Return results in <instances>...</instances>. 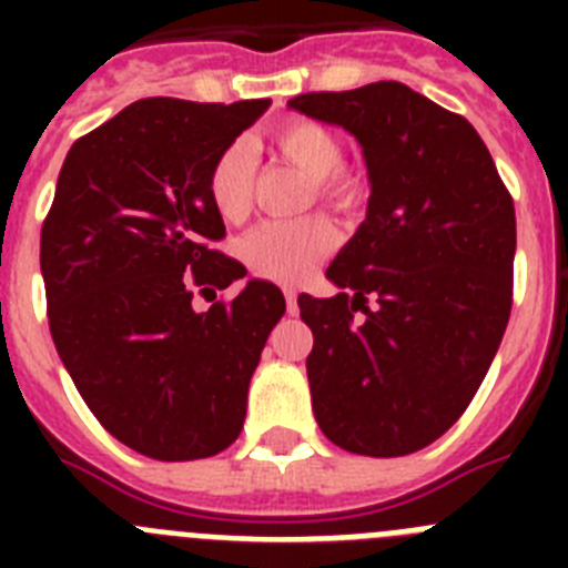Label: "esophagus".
Here are the masks:
<instances>
[{
	"label": "esophagus",
	"instance_id": "34e87169",
	"mask_svg": "<svg viewBox=\"0 0 568 568\" xmlns=\"http://www.w3.org/2000/svg\"><path fill=\"white\" fill-rule=\"evenodd\" d=\"M284 301H287V313L290 315L298 313V293H295V290H284Z\"/></svg>",
	"mask_w": 568,
	"mask_h": 568
}]
</instances>
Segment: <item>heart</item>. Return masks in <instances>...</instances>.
Masks as SVG:
<instances>
[{
	"instance_id": "heart-1",
	"label": "heart",
	"mask_w": 568,
	"mask_h": 568,
	"mask_svg": "<svg viewBox=\"0 0 568 568\" xmlns=\"http://www.w3.org/2000/svg\"><path fill=\"white\" fill-rule=\"evenodd\" d=\"M270 142L287 162L313 179L318 202L335 210H353L364 199V179L349 168H341L338 135L327 124L313 119H287L270 130ZM255 150L247 139H235L215 155L207 170V199L224 222L247 219L253 204ZM335 247L333 224L307 215L293 222H264L250 230L239 244V253L261 278L295 284Z\"/></svg>"
}]
</instances>
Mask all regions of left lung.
I'll return each instance as SVG.
<instances>
[{
    "mask_svg": "<svg viewBox=\"0 0 568 568\" xmlns=\"http://www.w3.org/2000/svg\"><path fill=\"white\" fill-rule=\"evenodd\" d=\"M290 108L349 130L373 187L327 270L341 293L298 295L315 420L346 453H418L464 415L498 353L515 204L478 130L406 84L304 93Z\"/></svg>",
    "mask_w": 568,
    "mask_h": 568,
    "instance_id": "obj_1",
    "label": "left lung"
}]
</instances>
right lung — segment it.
<instances>
[{
    "mask_svg": "<svg viewBox=\"0 0 568 568\" xmlns=\"http://www.w3.org/2000/svg\"><path fill=\"white\" fill-rule=\"evenodd\" d=\"M267 108L142 99L77 139L59 173L39 250L50 335L90 413L148 458H210L239 438L284 315L281 290L258 278L193 310L195 287L247 275L213 250L224 222L207 170Z\"/></svg>",
    "mask_w": 568,
    "mask_h": 568,
    "instance_id": "obj_1",
    "label": "right lung"
}]
</instances>
